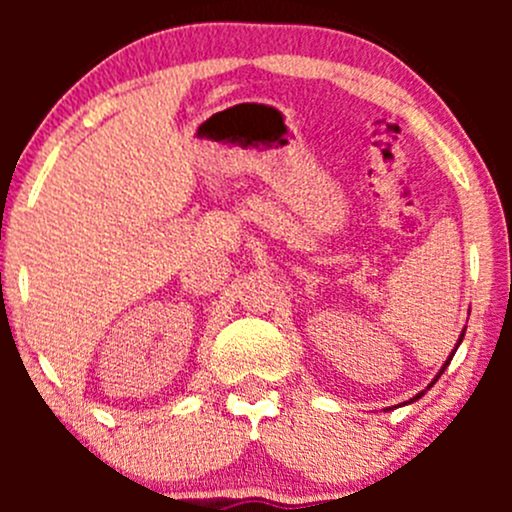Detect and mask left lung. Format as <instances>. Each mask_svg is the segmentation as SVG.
<instances>
[{
	"label": "left lung",
	"mask_w": 512,
	"mask_h": 512,
	"mask_svg": "<svg viewBox=\"0 0 512 512\" xmlns=\"http://www.w3.org/2000/svg\"><path fill=\"white\" fill-rule=\"evenodd\" d=\"M464 330H467V325H464ZM464 330L460 332V339H457L455 349H452V351H450V356H448V358H445V363H443V366H440V370H438V373H436V378H433V380H431V383H428V385H426V390L416 392V395H414V397H411V399H407V402H402V404H411V402H416V399H421V397H424V395H426V392H428V390H431V387L438 383V378H440V375H443V373H445V368H448V366H450V361H452V356H455L457 346H460V344H462V339H464Z\"/></svg>",
	"instance_id": "obj_1"
}]
</instances>
